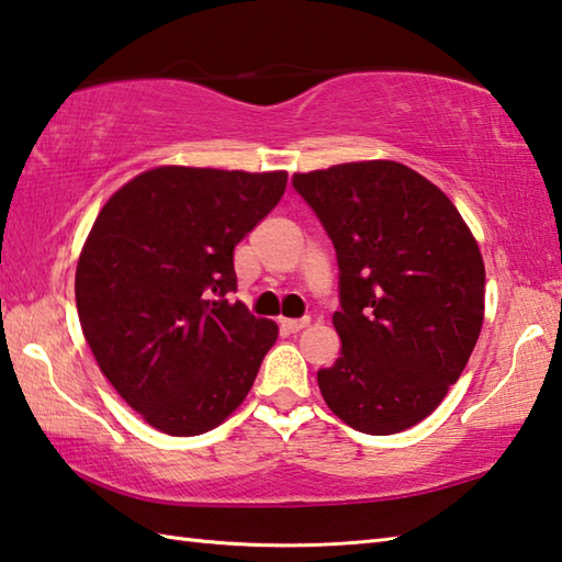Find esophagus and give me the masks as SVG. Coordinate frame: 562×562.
Masks as SVG:
<instances>
[{
  "instance_id": "1",
  "label": "esophagus",
  "mask_w": 562,
  "mask_h": 562,
  "mask_svg": "<svg viewBox=\"0 0 562 562\" xmlns=\"http://www.w3.org/2000/svg\"><path fill=\"white\" fill-rule=\"evenodd\" d=\"M308 318H299V321H286V318H283L281 321V326L283 328H286L289 333H299V330H303V328H308Z\"/></svg>"
}]
</instances>
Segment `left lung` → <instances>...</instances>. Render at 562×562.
Segmentation results:
<instances>
[{
    "label": "left lung",
    "mask_w": 562,
    "mask_h": 562,
    "mask_svg": "<svg viewBox=\"0 0 562 562\" xmlns=\"http://www.w3.org/2000/svg\"><path fill=\"white\" fill-rule=\"evenodd\" d=\"M340 269V358L318 370L333 415L366 435L429 417L484 326L486 269L474 234L435 182L395 160L296 172Z\"/></svg>",
    "instance_id": "1"
}]
</instances>
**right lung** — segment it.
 <instances>
[{
  "mask_svg": "<svg viewBox=\"0 0 562 562\" xmlns=\"http://www.w3.org/2000/svg\"><path fill=\"white\" fill-rule=\"evenodd\" d=\"M289 172L162 165L98 212L76 266L83 338L147 425L204 435L249 395L279 338L236 291L234 246L269 214Z\"/></svg>",
  "mask_w": 562,
  "mask_h": 562,
  "instance_id": "1",
  "label": "right lung"
}]
</instances>
